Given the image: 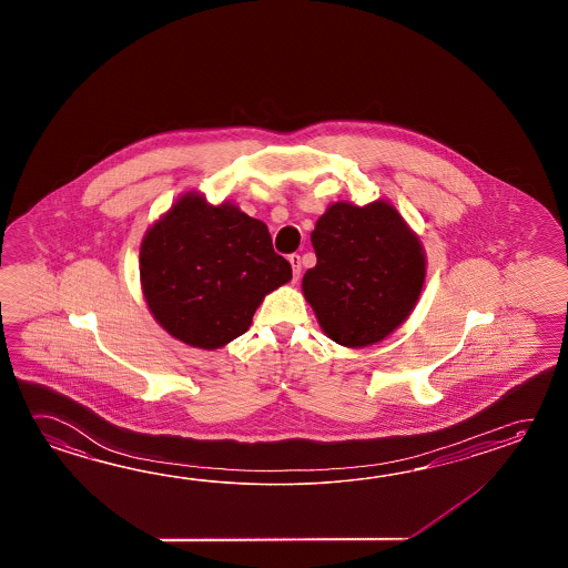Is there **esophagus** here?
<instances>
[{
  "label": "esophagus",
  "mask_w": 568,
  "mask_h": 568,
  "mask_svg": "<svg viewBox=\"0 0 568 568\" xmlns=\"http://www.w3.org/2000/svg\"><path fill=\"white\" fill-rule=\"evenodd\" d=\"M288 262H290V266H292V274H294V280L301 278V270H302L301 255H298V254L288 255Z\"/></svg>",
  "instance_id": "esophagus-1"
}]
</instances>
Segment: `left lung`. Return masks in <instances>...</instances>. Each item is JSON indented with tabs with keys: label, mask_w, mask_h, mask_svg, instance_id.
Segmentation results:
<instances>
[{
	"label": "left lung",
	"mask_w": 568,
	"mask_h": 568,
	"mask_svg": "<svg viewBox=\"0 0 568 568\" xmlns=\"http://www.w3.org/2000/svg\"><path fill=\"white\" fill-rule=\"evenodd\" d=\"M311 242L316 266L306 270L302 294L326 337L362 349L406 323L423 292L426 252L396 206L386 199L333 203Z\"/></svg>",
	"instance_id": "left-lung-1"
}]
</instances>
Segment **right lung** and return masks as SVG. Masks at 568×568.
<instances>
[{
    "label": "right lung",
    "mask_w": 568,
    "mask_h": 568,
    "mask_svg": "<svg viewBox=\"0 0 568 568\" xmlns=\"http://www.w3.org/2000/svg\"><path fill=\"white\" fill-rule=\"evenodd\" d=\"M292 280L264 221L231 201L182 193L140 245L145 304L169 335L196 349H221L243 335L266 294Z\"/></svg>",
    "instance_id": "add662e5"
}]
</instances>
